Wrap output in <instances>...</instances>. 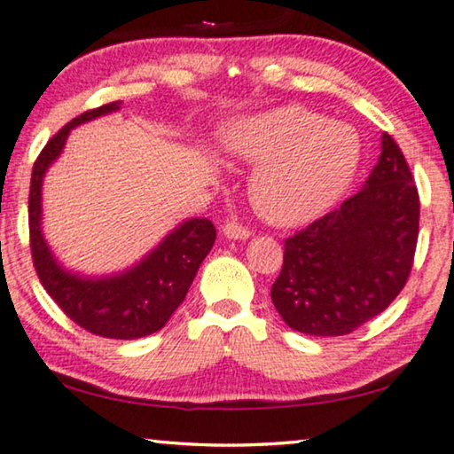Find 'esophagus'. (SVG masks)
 Instances as JSON below:
<instances>
[{
  "mask_svg": "<svg viewBox=\"0 0 454 454\" xmlns=\"http://www.w3.org/2000/svg\"><path fill=\"white\" fill-rule=\"evenodd\" d=\"M222 230H224L226 239H234V240H245L251 236V230H248L247 226H242L240 222H236V220H228Z\"/></svg>",
  "mask_w": 454,
  "mask_h": 454,
  "instance_id": "obj_1",
  "label": "esophagus"
}]
</instances>
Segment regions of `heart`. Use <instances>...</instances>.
<instances>
[{
	"instance_id": "b5f03b06",
	"label": "heart",
	"mask_w": 454,
	"mask_h": 454,
	"mask_svg": "<svg viewBox=\"0 0 454 454\" xmlns=\"http://www.w3.org/2000/svg\"><path fill=\"white\" fill-rule=\"evenodd\" d=\"M228 152L259 164L251 178L254 209L271 224L294 226L340 200L360 162V137L354 127L290 105L236 123Z\"/></svg>"
}]
</instances>
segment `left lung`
<instances>
[{
	"label": "left lung",
	"instance_id": "1",
	"mask_svg": "<svg viewBox=\"0 0 454 454\" xmlns=\"http://www.w3.org/2000/svg\"><path fill=\"white\" fill-rule=\"evenodd\" d=\"M419 195L397 142L385 133L379 164L356 195L284 242L271 300L294 331L348 335L380 315L410 279Z\"/></svg>",
	"mask_w": 454,
	"mask_h": 454
}]
</instances>
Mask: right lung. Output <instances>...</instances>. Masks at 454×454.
I'll use <instances>...</instances> for the list:
<instances>
[{"label": "right lung", "instance_id": "1", "mask_svg": "<svg viewBox=\"0 0 454 454\" xmlns=\"http://www.w3.org/2000/svg\"><path fill=\"white\" fill-rule=\"evenodd\" d=\"M121 100L78 114L63 125L41 150L33 166L28 195L30 253L36 276L57 306L88 333L108 340H137L160 331L193 284L201 261L215 242V228L206 218L183 222L148 257L113 278L86 279L57 265L41 234V184L44 170L61 154L75 125L117 111Z\"/></svg>", "mask_w": 454, "mask_h": 454}]
</instances>
